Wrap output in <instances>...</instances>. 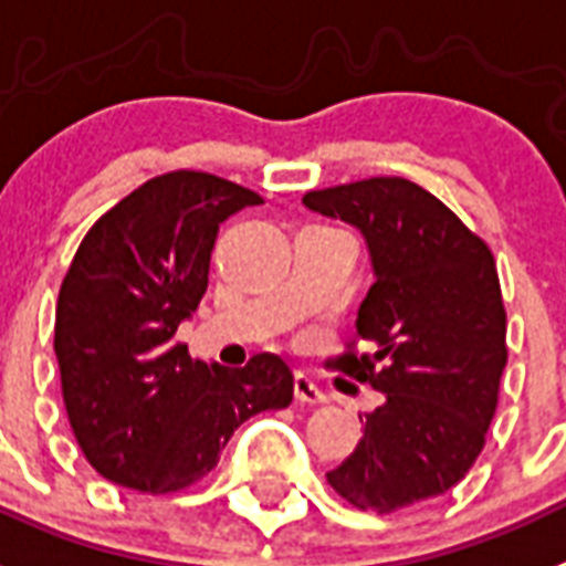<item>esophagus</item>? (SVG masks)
Wrapping results in <instances>:
<instances>
[{
    "mask_svg": "<svg viewBox=\"0 0 566 566\" xmlns=\"http://www.w3.org/2000/svg\"><path fill=\"white\" fill-rule=\"evenodd\" d=\"M294 396L301 401H306V405H324L326 401V394L317 387V381L312 376H306V373H294Z\"/></svg>",
    "mask_w": 566,
    "mask_h": 566,
    "instance_id": "1",
    "label": "esophagus"
}]
</instances>
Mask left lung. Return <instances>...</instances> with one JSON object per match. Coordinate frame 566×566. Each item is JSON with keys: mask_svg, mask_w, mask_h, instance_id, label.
Returning a JSON list of instances; mask_svg holds the SVG:
<instances>
[{"mask_svg": "<svg viewBox=\"0 0 566 566\" xmlns=\"http://www.w3.org/2000/svg\"><path fill=\"white\" fill-rule=\"evenodd\" d=\"M303 205L356 228L373 265L356 317L367 353H344L335 367L373 385L381 405L364 413L356 451L326 480L378 515L446 494L483 451L506 367L492 251L399 176L312 190Z\"/></svg>", "mask_w": 566, "mask_h": 566, "instance_id": "1", "label": "left lung"}]
</instances>
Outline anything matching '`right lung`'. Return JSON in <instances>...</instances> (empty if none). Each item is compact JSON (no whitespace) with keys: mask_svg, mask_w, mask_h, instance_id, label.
Here are the masks:
<instances>
[{"mask_svg":"<svg viewBox=\"0 0 566 566\" xmlns=\"http://www.w3.org/2000/svg\"><path fill=\"white\" fill-rule=\"evenodd\" d=\"M260 202L219 176L176 170L133 190L83 237L60 286L54 353L77 446L112 483L188 489L245 419L292 405L280 356L231 370L176 344L208 289L219 226Z\"/></svg>","mask_w":566,"mask_h":566,"instance_id":"add662e5","label":"right lung"}]
</instances>
